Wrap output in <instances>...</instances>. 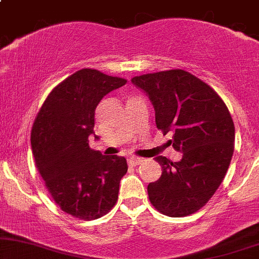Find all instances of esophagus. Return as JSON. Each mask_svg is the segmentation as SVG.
Wrapping results in <instances>:
<instances>
[{"mask_svg":"<svg viewBox=\"0 0 259 259\" xmlns=\"http://www.w3.org/2000/svg\"><path fill=\"white\" fill-rule=\"evenodd\" d=\"M127 163H129L130 167H136V165L141 164L142 159L141 158H134V157H132V158H129V160H127Z\"/></svg>","mask_w":259,"mask_h":259,"instance_id":"34e87169","label":"esophagus"}]
</instances>
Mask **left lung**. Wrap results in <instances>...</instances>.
Listing matches in <instances>:
<instances>
[{
  "mask_svg": "<svg viewBox=\"0 0 259 259\" xmlns=\"http://www.w3.org/2000/svg\"><path fill=\"white\" fill-rule=\"evenodd\" d=\"M146 92L163 134L183 158L156 157L162 175L147 186L148 198L162 214L186 217L201 209L221 186L234 153L235 126L222 97L209 85L183 69L134 76Z\"/></svg>",
  "mask_w": 259,
  "mask_h": 259,
  "instance_id": "1",
  "label": "left lung"
}]
</instances>
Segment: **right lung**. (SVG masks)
Instances as JSON below:
<instances>
[{
    "label": "right lung",
    "mask_w": 259,
    "mask_h": 259,
    "mask_svg": "<svg viewBox=\"0 0 259 259\" xmlns=\"http://www.w3.org/2000/svg\"><path fill=\"white\" fill-rule=\"evenodd\" d=\"M126 80L100 70H78L50 92L31 130V148L47 191L74 218L103 217L118 200L126 159L91 150L95 111L100 101Z\"/></svg>",
    "instance_id": "1"
}]
</instances>
